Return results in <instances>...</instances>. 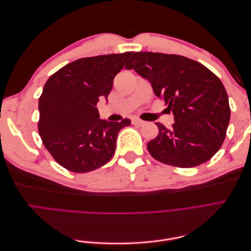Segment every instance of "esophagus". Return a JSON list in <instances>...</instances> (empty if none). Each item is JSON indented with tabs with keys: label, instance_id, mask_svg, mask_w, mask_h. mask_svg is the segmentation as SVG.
<instances>
[{
	"label": "esophagus",
	"instance_id": "obj_1",
	"mask_svg": "<svg viewBox=\"0 0 251 251\" xmlns=\"http://www.w3.org/2000/svg\"><path fill=\"white\" fill-rule=\"evenodd\" d=\"M132 124L133 125H137V126H142L144 124V121L141 120V119H138V118H133L132 119Z\"/></svg>",
	"mask_w": 251,
	"mask_h": 251
}]
</instances>
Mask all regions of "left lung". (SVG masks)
<instances>
[{
  "mask_svg": "<svg viewBox=\"0 0 251 251\" xmlns=\"http://www.w3.org/2000/svg\"><path fill=\"white\" fill-rule=\"evenodd\" d=\"M126 69L147 78L174 114L171 128L156 124L158 136L148 143L151 157L177 168L208 161L221 148L230 119L228 96L217 75L194 59L158 52L134 53Z\"/></svg>",
  "mask_w": 251,
  "mask_h": 251,
  "instance_id": "left-lung-1",
  "label": "left lung"
}]
</instances>
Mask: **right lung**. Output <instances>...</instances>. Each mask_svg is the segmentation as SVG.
<instances>
[{"instance_id":"1","label":"right lung","mask_w":251,"mask_h":251,"mask_svg":"<svg viewBox=\"0 0 251 251\" xmlns=\"http://www.w3.org/2000/svg\"><path fill=\"white\" fill-rule=\"evenodd\" d=\"M134 52L83 57L66 65L46 81L39 100V133L45 148L63 168L94 171L111 160L117 135L130 119H100V100H108L115 75Z\"/></svg>"}]
</instances>
